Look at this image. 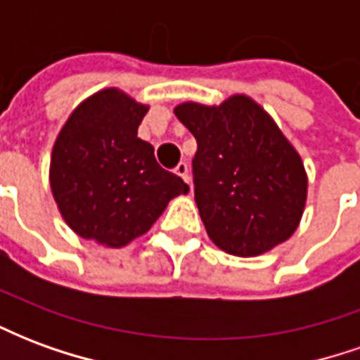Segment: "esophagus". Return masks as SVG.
<instances>
[{"label":"esophagus","mask_w":360,"mask_h":360,"mask_svg":"<svg viewBox=\"0 0 360 360\" xmlns=\"http://www.w3.org/2000/svg\"><path fill=\"white\" fill-rule=\"evenodd\" d=\"M175 173H177V175H179L181 179L185 181V183H188V185H191V177H188V164L181 162V164L175 167Z\"/></svg>","instance_id":"1"}]
</instances>
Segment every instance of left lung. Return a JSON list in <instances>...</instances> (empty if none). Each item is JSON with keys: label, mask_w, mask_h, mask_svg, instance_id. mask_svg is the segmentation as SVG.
Instances as JSON below:
<instances>
[{"label": "left lung", "mask_w": 360, "mask_h": 360, "mask_svg": "<svg viewBox=\"0 0 360 360\" xmlns=\"http://www.w3.org/2000/svg\"><path fill=\"white\" fill-rule=\"evenodd\" d=\"M175 115L196 139L195 200L212 243L258 257L287 241L307 204V172L262 105L235 94L219 105L185 102Z\"/></svg>", "instance_id": "1"}]
</instances>
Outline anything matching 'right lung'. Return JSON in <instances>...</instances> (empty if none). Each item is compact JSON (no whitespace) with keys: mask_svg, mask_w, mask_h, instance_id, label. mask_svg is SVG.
Returning <instances> with one entry per match:
<instances>
[{"mask_svg":"<svg viewBox=\"0 0 360 360\" xmlns=\"http://www.w3.org/2000/svg\"><path fill=\"white\" fill-rule=\"evenodd\" d=\"M148 105L119 89L81 102L61 127L50 187L65 224L82 239L121 249L154 226L188 185L165 172L154 146L136 136Z\"/></svg>","mask_w":360,"mask_h":360,"instance_id":"obj_1","label":"right lung"}]
</instances>
